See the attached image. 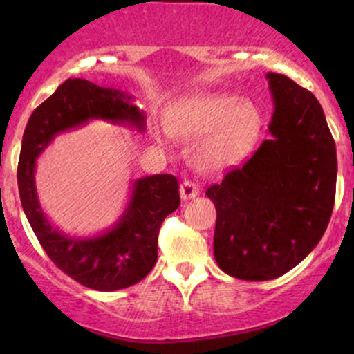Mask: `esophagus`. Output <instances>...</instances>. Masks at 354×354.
Segmentation results:
<instances>
[{"mask_svg": "<svg viewBox=\"0 0 354 354\" xmlns=\"http://www.w3.org/2000/svg\"><path fill=\"white\" fill-rule=\"evenodd\" d=\"M180 194H181V200H191V198L198 196L200 194V188L194 181H183L180 186Z\"/></svg>", "mask_w": 354, "mask_h": 354, "instance_id": "1", "label": "esophagus"}]
</instances>
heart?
I'll return each mask as SVG.
<instances>
[{
    "label": "heart",
    "mask_w": 354,
    "mask_h": 354,
    "mask_svg": "<svg viewBox=\"0 0 354 354\" xmlns=\"http://www.w3.org/2000/svg\"><path fill=\"white\" fill-rule=\"evenodd\" d=\"M163 123L169 136L198 141L194 163L203 171H221L241 163L261 129V115L250 101L228 93H200L181 98L166 109Z\"/></svg>",
    "instance_id": "1"
}]
</instances>
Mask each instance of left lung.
<instances>
[{
    "label": "left lung",
    "instance_id": "1",
    "mask_svg": "<svg viewBox=\"0 0 354 354\" xmlns=\"http://www.w3.org/2000/svg\"><path fill=\"white\" fill-rule=\"evenodd\" d=\"M266 78L273 138L206 189L216 206L214 259L246 281L279 278L301 263L326 231L336 194V146L318 100L288 76Z\"/></svg>",
    "mask_w": 354,
    "mask_h": 354
}]
</instances>
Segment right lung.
I'll list each match as a JSON object with an SVG mask.
<instances>
[{"label":"right lung","mask_w":354,"mask_h":354,"mask_svg":"<svg viewBox=\"0 0 354 354\" xmlns=\"http://www.w3.org/2000/svg\"><path fill=\"white\" fill-rule=\"evenodd\" d=\"M124 91L70 78L35 109L23 135L18 163L21 206L39 245L63 273L83 286L116 291L140 283L158 259L161 223L180 206V185L173 174H154L133 183L123 216L106 233L71 238L53 228L39 206L35 186L36 160L58 133L106 120L145 131V113Z\"/></svg>","instance_id":"1"}]
</instances>
